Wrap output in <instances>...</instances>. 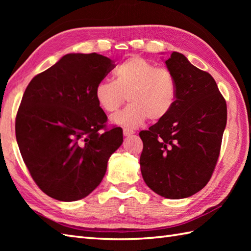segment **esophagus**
<instances>
[{"label": "esophagus", "mask_w": 251, "mask_h": 251, "mask_svg": "<svg viewBox=\"0 0 251 251\" xmlns=\"http://www.w3.org/2000/svg\"><path fill=\"white\" fill-rule=\"evenodd\" d=\"M123 134H124L125 137H129L131 135H134V130H130L128 128H124L123 129Z\"/></svg>", "instance_id": "1"}]
</instances>
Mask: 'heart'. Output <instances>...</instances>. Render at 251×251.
<instances>
[{
	"mask_svg": "<svg viewBox=\"0 0 251 251\" xmlns=\"http://www.w3.org/2000/svg\"><path fill=\"white\" fill-rule=\"evenodd\" d=\"M129 104L112 116L116 125L136 128L149 117L159 121L176 102V79L166 68H157L141 57H130L116 67L114 81L102 79L95 87V98L104 112L112 113L124 103Z\"/></svg>",
	"mask_w": 251,
	"mask_h": 251,
	"instance_id": "b5f03b06",
	"label": "heart"
}]
</instances>
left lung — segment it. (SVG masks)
<instances>
[{
    "instance_id": "left-lung-1",
    "label": "left lung",
    "mask_w": 251,
    "mask_h": 251,
    "mask_svg": "<svg viewBox=\"0 0 251 251\" xmlns=\"http://www.w3.org/2000/svg\"><path fill=\"white\" fill-rule=\"evenodd\" d=\"M177 86L169 113L142 130L140 168L143 180L156 194L185 199L210 180L220 154L226 125V102L209 73L173 51L165 61Z\"/></svg>"
}]
</instances>
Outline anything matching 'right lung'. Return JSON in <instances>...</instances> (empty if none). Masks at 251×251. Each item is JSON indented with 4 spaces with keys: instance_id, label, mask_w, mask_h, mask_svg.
Listing matches in <instances>:
<instances>
[{
    "instance_id": "right-lung-1",
    "label": "right lung",
    "mask_w": 251,
    "mask_h": 251,
    "mask_svg": "<svg viewBox=\"0 0 251 251\" xmlns=\"http://www.w3.org/2000/svg\"><path fill=\"white\" fill-rule=\"evenodd\" d=\"M114 68L96 54H67L31 79L16 116V139L37 186L57 201L86 197L102 181L123 143L121 127L108 129L95 87Z\"/></svg>"
}]
</instances>
